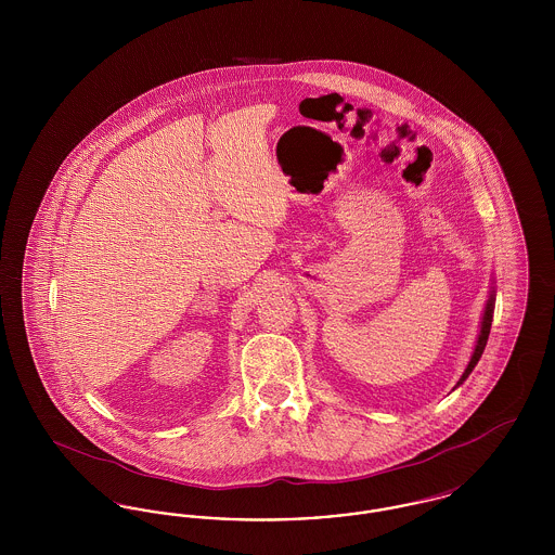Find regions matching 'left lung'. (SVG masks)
Returning a JSON list of instances; mask_svg holds the SVG:
<instances>
[{
	"instance_id": "left-lung-1",
	"label": "left lung",
	"mask_w": 555,
	"mask_h": 555,
	"mask_svg": "<svg viewBox=\"0 0 555 555\" xmlns=\"http://www.w3.org/2000/svg\"><path fill=\"white\" fill-rule=\"evenodd\" d=\"M493 310H495V289L491 287V291H489V299H487V304H485V312H482V318H480V331H478V337H476L475 351H473L470 362H468V366L464 370V374L460 376V380H457V385H455V387H460V385L470 376V372L475 370L476 364H478V360H480V356H482V351H485V345H487L489 333H491Z\"/></svg>"
}]
</instances>
